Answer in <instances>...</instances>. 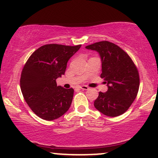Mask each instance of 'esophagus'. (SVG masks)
Returning a JSON list of instances; mask_svg holds the SVG:
<instances>
[{"label": "esophagus", "mask_w": 158, "mask_h": 158, "mask_svg": "<svg viewBox=\"0 0 158 158\" xmlns=\"http://www.w3.org/2000/svg\"><path fill=\"white\" fill-rule=\"evenodd\" d=\"M79 88L81 90H88V88H89L88 86H86V85H81V86H79Z\"/></svg>", "instance_id": "esophagus-1"}]
</instances>
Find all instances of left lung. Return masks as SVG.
<instances>
[{
    "label": "left lung",
    "instance_id": "8db88e82",
    "mask_svg": "<svg viewBox=\"0 0 158 158\" xmlns=\"http://www.w3.org/2000/svg\"><path fill=\"white\" fill-rule=\"evenodd\" d=\"M96 50L102 59V73L108 89L99 92L94 107L105 115L117 117L129 108L137 97L139 76L137 67L128 54L117 44L102 41L85 47Z\"/></svg>",
    "mask_w": 158,
    "mask_h": 158
}]
</instances>
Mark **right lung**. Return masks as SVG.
Instances as JSON below:
<instances>
[{"instance_id":"right-lung-1","label":"right lung","mask_w":158,"mask_h":158,"mask_svg":"<svg viewBox=\"0 0 158 158\" xmlns=\"http://www.w3.org/2000/svg\"><path fill=\"white\" fill-rule=\"evenodd\" d=\"M81 46L43 45L25 63L20 79L21 90L27 105L40 118L53 120L70 108L74 90L57 86L56 79L64 75L68 60Z\"/></svg>"}]
</instances>
